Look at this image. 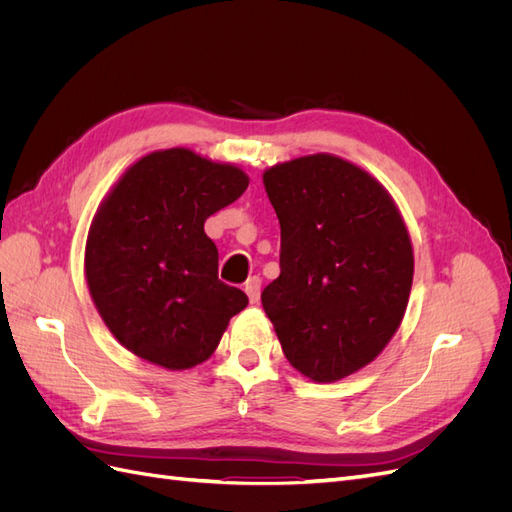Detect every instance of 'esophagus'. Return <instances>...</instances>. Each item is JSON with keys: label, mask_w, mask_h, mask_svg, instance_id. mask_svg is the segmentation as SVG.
<instances>
[{"label": "esophagus", "mask_w": 512, "mask_h": 512, "mask_svg": "<svg viewBox=\"0 0 512 512\" xmlns=\"http://www.w3.org/2000/svg\"><path fill=\"white\" fill-rule=\"evenodd\" d=\"M260 286H262V282H260V277H250V280L245 282V286H243V290H245V294H247V299H250V303H258V299H260Z\"/></svg>", "instance_id": "34e87169"}]
</instances>
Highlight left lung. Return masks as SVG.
I'll use <instances>...</instances> for the list:
<instances>
[{
	"instance_id": "left-lung-1",
	"label": "left lung",
	"mask_w": 512,
	"mask_h": 512,
	"mask_svg": "<svg viewBox=\"0 0 512 512\" xmlns=\"http://www.w3.org/2000/svg\"><path fill=\"white\" fill-rule=\"evenodd\" d=\"M282 228L280 277L260 299L288 363L314 382L369 365L404 320L412 241L384 185L331 153L262 175Z\"/></svg>"
}]
</instances>
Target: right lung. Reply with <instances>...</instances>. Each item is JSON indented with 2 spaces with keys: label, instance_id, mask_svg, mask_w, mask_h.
Listing matches in <instances>:
<instances>
[{
  "label": "right lung",
  "instance_id": "1",
  "mask_svg": "<svg viewBox=\"0 0 512 512\" xmlns=\"http://www.w3.org/2000/svg\"><path fill=\"white\" fill-rule=\"evenodd\" d=\"M247 183L239 166L175 147L147 153L106 194L89 226L85 277L123 348L173 371L215 352L247 297L218 280L205 220Z\"/></svg>",
  "mask_w": 512,
  "mask_h": 512
}]
</instances>
